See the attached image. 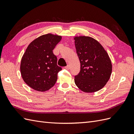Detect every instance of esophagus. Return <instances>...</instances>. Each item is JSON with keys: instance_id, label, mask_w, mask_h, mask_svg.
<instances>
[{"instance_id": "34e87169", "label": "esophagus", "mask_w": 134, "mask_h": 134, "mask_svg": "<svg viewBox=\"0 0 134 134\" xmlns=\"http://www.w3.org/2000/svg\"><path fill=\"white\" fill-rule=\"evenodd\" d=\"M65 69H67V70H69L70 69V66L69 65H68L66 66L65 67Z\"/></svg>"}]
</instances>
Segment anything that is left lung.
<instances>
[{"label":"left lung","instance_id":"1","mask_svg":"<svg viewBox=\"0 0 134 134\" xmlns=\"http://www.w3.org/2000/svg\"><path fill=\"white\" fill-rule=\"evenodd\" d=\"M80 63L75 76L76 86L84 92L93 93L106 84L112 73V63L106 51L96 40L88 36L74 38Z\"/></svg>","mask_w":134,"mask_h":134}]
</instances>
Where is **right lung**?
I'll return each instance as SVG.
<instances>
[{"instance_id":"right-lung-1","label":"right lung","mask_w":134,"mask_h":134,"mask_svg":"<svg viewBox=\"0 0 134 134\" xmlns=\"http://www.w3.org/2000/svg\"><path fill=\"white\" fill-rule=\"evenodd\" d=\"M62 36L48 34L40 36L27 47L21 62L22 78L28 86L38 92H45L53 87L58 73L62 70L57 65L53 50Z\"/></svg>"}]
</instances>
